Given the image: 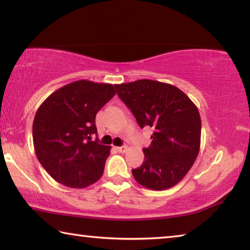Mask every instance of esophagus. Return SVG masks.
Masks as SVG:
<instances>
[{
  "label": "esophagus",
  "instance_id": "obj_1",
  "mask_svg": "<svg viewBox=\"0 0 250 250\" xmlns=\"http://www.w3.org/2000/svg\"><path fill=\"white\" fill-rule=\"evenodd\" d=\"M116 149H117L118 152H120V153H125V152L126 151V149H128V147H126L125 146H117Z\"/></svg>",
  "mask_w": 250,
  "mask_h": 250
}]
</instances>
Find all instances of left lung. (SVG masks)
<instances>
[{
  "instance_id": "left-lung-1",
  "label": "left lung",
  "mask_w": 250,
  "mask_h": 250,
  "mask_svg": "<svg viewBox=\"0 0 250 250\" xmlns=\"http://www.w3.org/2000/svg\"><path fill=\"white\" fill-rule=\"evenodd\" d=\"M139 125L151 126L150 146L145 161L133 168L139 184L163 191L176 185L191 170L201 146V117L193 101L170 83L140 79L115 84Z\"/></svg>"
}]
</instances>
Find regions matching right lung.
<instances>
[{
  "instance_id": "obj_1",
  "label": "right lung",
  "mask_w": 250,
  "mask_h": 250,
  "mask_svg": "<svg viewBox=\"0 0 250 250\" xmlns=\"http://www.w3.org/2000/svg\"><path fill=\"white\" fill-rule=\"evenodd\" d=\"M115 95L111 83L77 80L54 91L37 109L34 149L55 181L83 188L103 175L111 147L91 141V135L97 133V112Z\"/></svg>"
}]
</instances>
